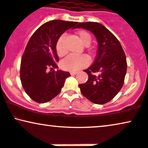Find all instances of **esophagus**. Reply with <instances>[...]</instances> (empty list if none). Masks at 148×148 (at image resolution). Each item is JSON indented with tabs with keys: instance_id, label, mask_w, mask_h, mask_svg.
I'll list each match as a JSON object with an SVG mask.
<instances>
[{
	"instance_id": "34e87169",
	"label": "esophagus",
	"mask_w": 148,
	"mask_h": 148,
	"mask_svg": "<svg viewBox=\"0 0 148 148\" xmlns=\"http://www.w3.org/2000/svg\"><path fill=\"white\" fill-rule=\"evenodd\" d=\"M77 71H71L70 72V74L71 75H75L77 74Z\"/></svg>"
}]
</instances>
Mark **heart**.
<instances>
[{
    "label": "heart",
    "instance_id": "obj_1",
    "mask_svg": "<svg viewBox=\"0 0 148 148\" xmlns=\"http://www.w3.org/2000/svg\"><path fill=\"white\" fill-rule=\"evenodd\" d=\"M79 40L85 46L90 45L91 42V36L85 30H79L76 32ZM64 35L59 37L56 44V50L58 56L62 57L66 53V49L64 45ZM89 64V59L86 56L69 55L60 62V66L63 69L67 71H77L84 68Z\"/></svg>",
    "mask_w": 148,
    "mask_h": 148
}]
</instances>
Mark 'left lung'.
I'll list each match as a JSON object with an SVG mask.
<instances>
[{"instance_id": "8db88e82", "label": "left lung", "mask_w": 148, "mask_h": 148, "mask_svg": "<svg viewBox=\"0 0 148 148\" xmlns=\"http://www.w3.org/2000/svg\"><path fill=\"white\" fill-rule=\"evenodd\" d=\"M75 28H84L95 36L97 54L93 64L84 70L88 79L79 87L84 97L95 104L103 105L116 97L123 86L127 70L126 58L117 38L98 22L79 23ZM95 72L99 75H95Z\"/></svg>"}]
</instances>
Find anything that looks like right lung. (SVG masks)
<instances>
[{
  "mask_svg": "<svg viewBox=\"0 0 148 148\" xmlns=\"http://www.w3.org/2000/svg\"><path fill=\"white\" fill-rule=\"evenodd\" d=\"M77 24L60 20L49 21L40 26L28 42L21 60L20 79L25 92L36 102L47 103L56 97L66 79L71 76L62 70L47 72V69L58 68L56 42Z\"/></svg>",
  "mask_w": 148,
  "mask_h": 148,
  "instance_id": "add662e5",
  "label": "right lung"
}]
</instances>
